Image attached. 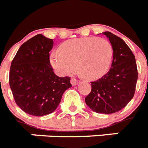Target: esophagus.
<instances>
[{
  "mask_svg": "<svg viewBox=\"0 0 148 148\" xmlns=\"http://www.w3.org/2000/svg\"><path fill=\"white\" fill-rule=\"evenodd\" d=\"M78 83H79V81L77 80H76L75 78H71V84L73 86H76L77 84H78Z\"/></svg>",
  "mask_w": 148,
  "mask_h": 148,
  "instance_id": "1",
  "label": "esophagus"
}]
</instances>
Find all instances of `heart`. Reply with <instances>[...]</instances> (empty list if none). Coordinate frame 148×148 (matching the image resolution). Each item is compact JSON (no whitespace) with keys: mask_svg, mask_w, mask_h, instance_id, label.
Returning <instances> with one entry per match:
<instances>
[{"mask_svg":"<svg viewBox=\"0 0 148 148\" xmlns=\"http://www.w3.org/2000/svg\"><path fill=\"white\" fill-rule=\"evenodd\" d=\"M59 49L52 52L50 62L60 75L73 74L77 66L81 76L97 80L106 74L112 62V46L105 39L89 37L68 40Z\"/></svg>","mask_w":148,"mask_h":148,"instance_id":"1","label":"heart"}]
</instances>
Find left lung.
<instances>
[{"label":"left lung","instance_id":"8db88e82","mask_svg":"<svg viewBox=\"0 0 148 148\" xmlns=\"http://www.w3.org/2000/svg\"><path fill=\"white\" fill-rule=\"evenodd\" d=\"M112 46L113 61L109 71L96 81L85 98L90 109L99 114L117 112L133 98L138 80L135 58L124 40L109 32H103Z\"/></svg>","mask_w":148,"mask_h":148}]
</instances>
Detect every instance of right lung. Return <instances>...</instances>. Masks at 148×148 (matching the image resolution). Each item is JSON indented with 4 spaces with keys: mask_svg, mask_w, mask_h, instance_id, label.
Returning <instances> with one entry per match:
<instances>
[{
    "mask_svg": "<svg viewBox=\"0 0 148 148\" xmlns=\"http://www.w3.org/2000/svg\"><path fill=\"white\" fill-rule=\"evenodd\" d=\"M53 40L39 34L25 42L11 62L10 86L23 111L36 116L55 111L64 92L71 87L69 77L54 74L49 62Z\"/></svg>",
    "mask_w": 148,
    "mask_h": 148,
    "instance_id": "obj_1",
    "label": "right lung"
}]
</instances>
